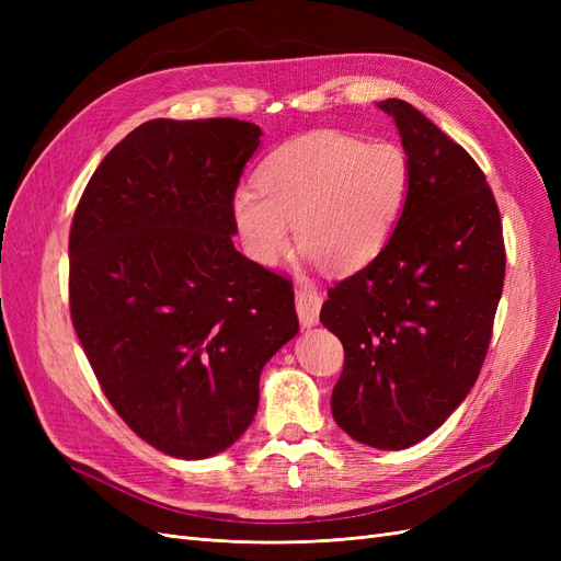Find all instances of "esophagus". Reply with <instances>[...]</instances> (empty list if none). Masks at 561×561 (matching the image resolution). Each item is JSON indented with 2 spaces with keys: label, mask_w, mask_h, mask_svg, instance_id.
<instances>
[{
  "label": "esophagus",
  "mask_w": 561,
  "mask_h": 561,
  "mask_svg": "<svg viewBox=\"0 0 561 561\" xmlns=\"http://www.w3.org/2000/svg\"><path fill=\"white\" fill-rule=\"evenodd\" d=\"M297 313L304 328H313L320 316V307H322V297L316 290V287H299L297 290Z\"/></svg>",
  "instance_id": "obj_1"
}]
</instances>
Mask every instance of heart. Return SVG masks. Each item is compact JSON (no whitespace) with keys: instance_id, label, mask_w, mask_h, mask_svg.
Instances as JSON below:
<instances>
[{"instance_id":"obj_1","label":"heart","mask_w":561,"mask_h":561,"mask_svg":"<svg viewBox=\"0 0 561 561\" xmlns=\"http://www.w3.org/2000/svg\"><path fill=\"white\" fill-rule=\"evenodd\" d=\"M412 171L396 145H367L322 130L283 145L257 173V190L233 198V219L252 260L276 264L297 245L330 274L371 262L410 196Z\"/></svg>"}]
</instances>
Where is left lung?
Here are the masks:
<instances>
[{
  "label": "left lung",
  "instance_id": "1",
  "mask_svg": "<svg viewBox=\"0 0 561 561\" xmlns=\"http://www.w3.org/2000/svg\"><path fill=\"white\" fill-rule=\"evenodd\" d=\"M377 107L398 124L410 196L377 257L330 287L320 322L344 346L339 428L404 449L443 426L480 377L505 245L494 192L468 151L404 100Z\"/></svg>",
  "mask_w": 561,
  "mask_h": 561
}]
</instances>
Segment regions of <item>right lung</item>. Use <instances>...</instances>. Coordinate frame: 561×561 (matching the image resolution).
Masks as SVG:
<instances>
[{
	"instance_id": "obj_1",
	"label": "right lung",
	"mask_w": 561,
	"mask_h": 561,
	"mask_svg": "<svg viewBox=\"0 0 561 561\" xmlns=\"http://www.w3.org/2000/svg\"><path fill=\"white\" fill-rule=\"evenodd\" d=\"M239 118H151L98 165L70 229V313L105 398L145 443L206 458L257 414L266 360L297 334L290 278L233 248L260 145Z\"/></svg>"
}]
</instances>
